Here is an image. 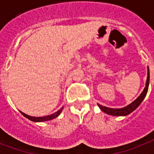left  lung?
Instances as JSON below:
<instances>
[{"label": "left lung", "instance_id": "obj_1", "mask_svg": "<svg viewBox=\"0 0 154 154\" xmlns=\"http://www.w3.org/2000/svg\"><path fill=\"white\" fill-rule=\"evenodd\" d=\"M149 69L148 67V72H147V80H146V87L145 89L142 91L140 96L134 100L132 103H130L129 105H128L127 106L124 108H121V109H112V108H108L105 107V106H103V105H100V104H97L98 107L101 109V110H102L103 112L107 113L109 115H112V116H117V117H119V116H127L129 115V113H131L132 112H134V110L136 109L138 107L139 105H141V103L142 102V101L144 100V98L146 97V94H147V92H148L149 89Z\"/></svg>", "mask_w": 154, "mask_h": 154}]
</instances>
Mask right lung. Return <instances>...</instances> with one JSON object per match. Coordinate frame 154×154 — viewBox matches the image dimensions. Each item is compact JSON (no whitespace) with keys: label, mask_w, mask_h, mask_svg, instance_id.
Returning <instances> with one entry per match:
<instances>
[{"label":"right lung","mask_w":154,"mask_h":154,"mask_svg":"<svg viewBox=\"0 0 154 154\" xmlns=\"http://www.w3.org/2000/svg\"><path fill=\"white\" fill-rule=\"evenodd\" d=\"M63 108L64 107H61L60 109L58 110V111H57L56 112H54V113H53V114L51 115H49V116H45V117H32V116H29V115L25 114V112H21V111H20V112H21V114H22L24 117H25L26 118L30 120V121H32V122H47V121H50V120H53L54 119V118H56V117H57L60 114V112H61V111H62L63 109Z\"/></svg>","instance_id":"1"}]
</instances>
